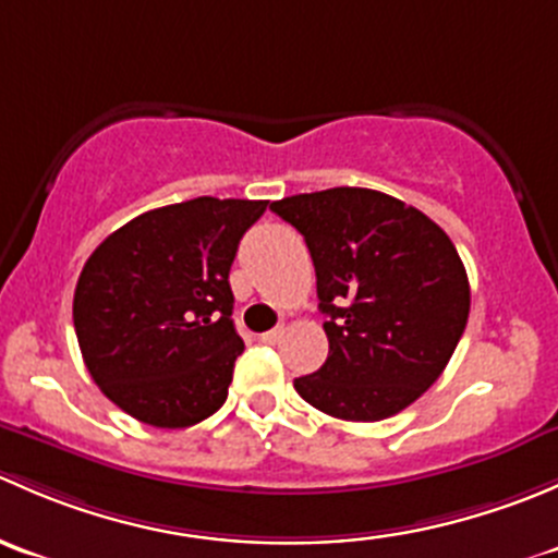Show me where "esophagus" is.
I'll use <instances>...</instances> for the list:
<instances>
[{
  "label": "esophagus",
  "mask_w": 558,
  "mask_h": 558,
  "mask_svg": "<svg viewBox=\"0 0 558 558\" xmlns=\"http://www.w3.org/2000/svg\"><path fill=\"white\" fill-rule=\"evenodd\" d=\"M280 337H283V326H275V329L264 331V335H262V342H269V345H275V342H278Z\"/></svg>",
  "instance_id": "esophagus-1"
}]
</instances>
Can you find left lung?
Instances as JSON below:
<instances>
[{"label":"left lung","instance_id":"obj_1","mask_svg":"<svg viewBox=\"0 0 558 558\" xmlns=\"http://www.w3.org/2000/svg\"><path fill=\"white\" fill-rule=\"evenodd\" d=\"M269 210L305 238L329 356L296 378L305 402L342 421H384L442 375L470 315V280L446 232L373 189L296 194Z\"/></svg>","mask_w":558,"mask_h":558}]
</instances>
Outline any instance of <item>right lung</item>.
<instances>
[{
	"label": "right lung",
	"instance_id": "1",
	"mask_svg": "<svg viewBox=\"0 0 558 558\" xmlns=\"http://www.w3.org/2000/svg\"><path fill=\"white\" fill-rule=\"evenodd\" d=\"M264 199L196 196L123 223L88 256L72 318L94 384L159 429L205 421L227 402L243 340L229 286Z\"/></svg>",
	"mask_w": 558,
	"mask_h": 558
}]
</instances>
